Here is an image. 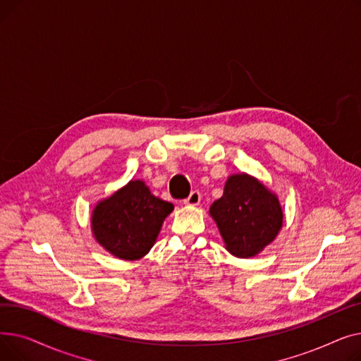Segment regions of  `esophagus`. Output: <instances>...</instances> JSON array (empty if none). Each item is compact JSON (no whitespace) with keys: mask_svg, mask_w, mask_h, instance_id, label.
<instances>
[{"mask_svg":"<svg viewBox=\"0 0 361 361\" xmlns=\"http://www.w3.org/2000/svg\"><path fill=\"white\" fill-rule=\"evenodd\" d=\"M200 199H202V195L199 193V190H193V192L190 193V196H188V197L184 200V203L188 204V206H196V204L200 203Z\"/></svg>","mask_w":361,"mask_h":361,"instance_id":"34e87169","label":"esophagus"}]
</instances>
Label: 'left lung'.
<instances>
[{"mask_svg":"<svg viewBox=\"0 0 361 361\" xmlns=\"http://www.w3.org/2000/svg\"><path fill=\"white\" fill-rule=\"evenodd\" d=\"M209 214L226 250L237 257L260 253L275 240L283 219L276 195L244 173L228 177L222 197L212 203Z\"/></svg>","mask_w":361,"mask_h":361,"instance_id":"1","label":"left lung"}]
</instances>
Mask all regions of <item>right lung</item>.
Here are the masks:
<instances>
[{"mask_svg": "<svg viewBox=\"0 0 361 361\" xmlns=\"http://www.w3.org/2000/svg\"><path fill=\"white\" fill-rule=\"evenodd\" d=\"M173 209V203L154 196L142 180H135L94 206L92 231L111 255L137 260L155 244L164 219Z\"/></svg>", "mask_w": 361, "mask_h": 361, "instance_id": "add662e5", "label": "right lung"}]
</instances>
